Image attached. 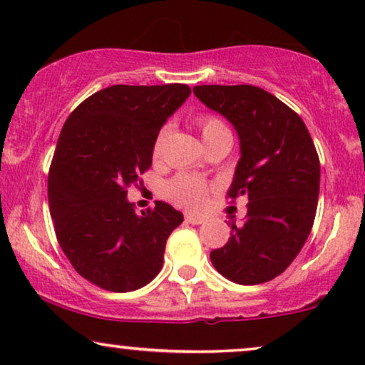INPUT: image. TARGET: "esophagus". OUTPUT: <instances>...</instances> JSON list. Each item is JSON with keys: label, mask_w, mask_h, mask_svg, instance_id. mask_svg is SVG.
I'll list each match as a JSON object with an SVG mask.
<instances>
[{"label": "esophagus", "mask_w": 365, "mask_h": 365, "mask_svg": "<svg viewBox=\"0 0 365 365\" xmlns=\"http://www.w3.org/2000/svg\"><path fill=\"white\" fill-rule=\"evenodd\" d=\"M186 222H187V224H194V226H197V224H202V222H204V217H201V216H194V214H186Z\"/></svg>", "instance_id": "34e87169"}]
</instances>
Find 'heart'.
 <instances>
[{"mask_svg":"<svg viewBox=\"0 0 365 365\" xmlns=\"http://www.w3.org/2000/svg\"><path fill=\"white\" fill-rule=\"evenodd\" d=\"M197 128L199 131H201L204 144L221 141V139H231V131H229V128L224 124V121H221V119L216 116H209V114H206V116L197 118ZM166 136H168V126H164L159 129L156 138H154V143H153L154 158L161 156ZM207 191L209 187L206 182L194 176H187V174H179V176L171 179V181L166 184V187H164V194H166L168 199L192 209H197L202 206L204 199L207 196Z\"/></svg>","mask_w":365,"mask_h":365,"instance_id":"heart-1","label":"heart"}]
</instances>
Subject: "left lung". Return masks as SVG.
Here are the masks:
<instances>
[{
	"mask_svg": "<svg viewBox=\"0 0 365 365\" xmlns=\"http://www.w3.org/2000/svg\"><path fill=\"white\" fill-rule=\"evenodd\" d=\"M192 91L236 128L241 141L231 202L247 201L242 226L211 262L229 281L254 286L289 267L311 234L316 217L321 164L306 124L287 104L251 84H204Z\"/></svg>",
	"mask_w": 365,
	"mask_h": 365,
	"instance_id": "8db88e82",
	"label": "left lung"
}]
</instances>
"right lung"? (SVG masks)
I'll return each mask as SVG.
<instances>
[{
	"instance_id": "right-lung-1",
	"label": "right lung",
	"mask_w": 365,
	"mask_h": 365,
	"mask_svg": "<svg viewBox=\"0 0 365 365\" xmlns=\"http://www.w3.org/2000/svg\"><path fill=\"white\" fill-rule=\"evenodd\" d=\"M189 94L179 83L114 84L84 99L64 123L49 168V212L71 266L98 287L136 291L161 271L182 214L161 201L136 214L126 196L151 168L159 129Z\"/></svg>"
}]
</instances>
